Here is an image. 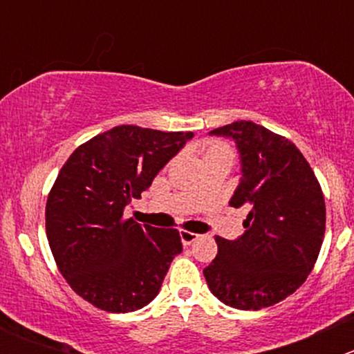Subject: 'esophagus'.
<instances>
[{
  "label": "esophagus",
  "instance_id": "1",
  "mask_svg": "<svg viewBox=\"0 0 354 354\" xmlns=\"http://www.w3.org/2000/svg\"><path fill=\"white\" fill-rule=\"evenodd\" d=\"M179 236L180 241H183V245H192V243H195V241L198 239V234L187 232V230H180Z\"/></svg>",
  "mask_w": 354,
  "mask_h": 354
}]
</instances>
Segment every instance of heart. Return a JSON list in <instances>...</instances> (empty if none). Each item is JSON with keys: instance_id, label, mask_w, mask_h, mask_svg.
<instances>
[{"instance_id": "obj_1", "label": "heart", "mask_w": 354, "mask_h": 354, "mask_svg": "<svg viewBox=\"0 0 354 354\" xmlns=\"http://www.w3.org/2000/svg\"><path fill=\"white\" fill-rule=\"evenodd\" d=\"M221 149H225V147L223 145H214L211 150H209V152H214V150H221Z\"/></svg>"}]
</instances>
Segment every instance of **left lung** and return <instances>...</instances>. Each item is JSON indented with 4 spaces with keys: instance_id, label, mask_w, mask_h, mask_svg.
<instances>
[{
    "instance_id": "8db88e82",
    "label": "left lung",
    "mask_w": 354,
    "mask_h": 354,
    "mask_svg": "<svg viewBox=\"0 0 354 354\" xmlns=\"http://www.w3.org/2000/svg\"><path fill=\"white\" fill-rule=\"evenodd\" d=\"M232 140L241 179L228 204L245 205V234L216 236L218 255L204 270L216 298L239 310H261L301 287L321 252L326 205L310 165L292 142L250 120L212 129Z\"/></svg>"
}]
</instances>
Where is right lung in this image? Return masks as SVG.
I'll list each match as a JSON object with an SVG mask.
<instances>
[{
    "instance_id": "add662e5",
    "label": "right lung",
    "mask_w": 354,
    "mask_h": 354,
    "mask_svg": "<svg viewBox=\"0 0 354 354\" xmlns=\"http://www.w3.org/2000/svg\"><path fill=\"white\" fill-rule=\"evenodd\" d=\"M193 133L118 126L77 147L56 177L46 205V234L58 270L81 298L126 314L159 294L180 252L175 228L124 220V209Z\"/></svg>"
}]
</instances>
